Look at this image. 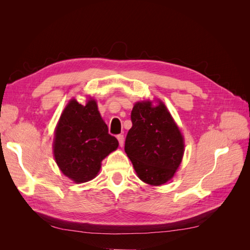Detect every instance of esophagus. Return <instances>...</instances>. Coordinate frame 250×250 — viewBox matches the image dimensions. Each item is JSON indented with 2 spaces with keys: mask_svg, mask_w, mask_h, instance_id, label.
<instances>
[{
  "mask_svg": "<svg viewBox=\"0 0 250 250\" xmlns=\"http://www.w3.org/2000/svg\"><path fill=\"white\" fill-rule=\"evenodd\" d=\"M117 139H118V141H119L120 146L123 147V146H124V135H123V134H119L118 137H117Z\"/></svg>",
  "mask_w": 250,
  "mask_h": 250,
  "instance_id": "esophagus-1",
  "label": "esophagus"
}]
</instances>
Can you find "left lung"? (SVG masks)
Here are the masks:
<instances>
[{
    "instance_id": "left-lung-1",
    "label": "left lung",
    "mask_w": 250,
    "mask_h": 250,
    "mask_svg": "<svg viewBox=\"0 0 250 250\" xmlns=\"http://www.w3.org/2000/svg\"><path fill=\"white\" fill-rule=\"evenodd\" d=\"M137 102L131 111L132 127L127 133L125 152L138 176L150 186L170 180L183 160L184 137L166 105L158 101Z\"/></svg>"
}]
</instances>
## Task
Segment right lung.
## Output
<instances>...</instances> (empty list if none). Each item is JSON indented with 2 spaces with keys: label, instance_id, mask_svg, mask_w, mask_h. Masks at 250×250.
<instances>
[{
  "label": "right lung",
  "instance_id": "right-lung-1",
  "mask_svg": "<svg viewBox=\"0 0 250 250\" xmlns=\"http://www.w3.org/2000/svg\"><path fill=\"white\" fill-rule=\"evenodd\" d=\"M118 146V140L108 133L94 99L85 105L75 99L67 103L53 143L56 164L66 177L76 184L92 180L100 171L101 162Z\"/></svg>",
  "mask_w": 250,
  "mask_h": 250
}]
</instances>
